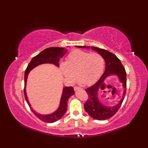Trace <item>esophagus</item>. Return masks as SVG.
I'll list each match as a JSON object with an SVG mask.
<instances>
[{
    "mask_svg": "<svg viewBox=\"0 0 148 148\" xmlns=\"http://www.w3.org/2000/svg\"><path fill=\"white\" fill-rule=\"evenodd\" d=\"M78 89H82V88H79V87H77V86H75L74 87V90L75 91H77Z\"/></svg>",
    "mask_w": 148,
    "mask_h": 148,
    "instance_id": "1",
    "label": "esophagus"
}]
</instances>
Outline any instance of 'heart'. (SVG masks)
<instances>
[{
  "instance_id": "1",
  "label": "heart",
  "mask_w": 148,
  "mask_h": 148,
  "mask_svg": "<svg viewBox=\"0 0 148 148\" xmlns=\"http://www.w3.org/2000/svg\"><path fill=\"white\" fill-rule=\"evenodd\" d=\"M104 65V59L99 53L76 49L67 56L65 62L60 64V70L71 83L75 82L77 75L80 83L91 85L101 77Z\"/></svg>"
}]
</instances>
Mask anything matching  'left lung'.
Segmentation results:
<instances>
[{"instance_id": "8db88e82", "label": "left lung", "mask_w": 148, "mask_h": 148, "mask_svg": "<svg viewBox=\"0 0 148 148\" xmlns=\"http://www.w3.org/2000/svg\"><path fill=\"white\" fill-rule=\"evenodd\" d=\"M79 48L89 49L99 53L106 62L105 71L99 79L92 86L85 89L88 95V99L84 105V110L88 115L94 119L98 120H107L117 112L124 99L127 89V73L120 60L114 53L105 49L96 47L76 46ZM114 75L117 77L119 82L122 83L124 88L123 97L119 102L115 105L110 106L106 105L99 100L98 92L99 89L103 86L107 78Z\"/></svg>"}]
</instances>
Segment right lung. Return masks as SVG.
Instances as JSON below:
<instances>
[{
	"label": "right lung",
	"mask_w": 148,
	"mask_h": 148,
	"mask_svg": "<svg viewBox=\"0 0 148 148\" xmlns=\"http://www.w3.org/2000/svg\"><path fill=\"white\" fill-rule=\"evenodd\" d=\"M67 52V49L65 47H49L44 49L41 52H40L39 54L34 57L31 59L29 64H28L27 68H26L25 73V88H24V93L25 99L27 102L31 110L33 112V113L36 116L41 120L43 121L46 123H53L56 121L60 120L64 115L65 114L66 111L67 107V101L69 99V97L75 94L74 89L73 87H64L63 88L62 96L60 98V101L59 106L57 109L53 112L49 114H41L36 112L31 107L30 103L28 99V96L26 95V83H27V79L29 73L35 67L38 65L44 64H50L56 65L57 67H59V62L60 58L63 57L65 53Z\"/></svg>",
	"instance_id": "obj_1"
}]
</instances>
